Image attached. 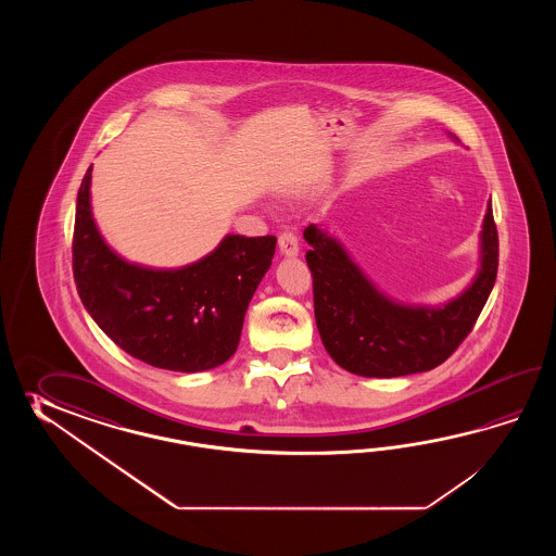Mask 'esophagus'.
<instances>
[{
  "instance_id": "obj_1",
  "label": "esophagus",
  "mask_w": 556,
  "mask_h": 556,
  "mask_svg": "<svg viewBox=\"0 0 556 556\" xmlns=\"http://www.w3.org/2000/svg\"><path fill=\"white\" fill-rule=\"evenodd\" d=\"M278 249H280L283 256H298L300 244H298V238H295L294 232H290V230L280 232V237H278Z\"/></svg>"
}]
</instances>
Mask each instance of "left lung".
<instances>
[{
	"label": "left lung",
	"mask_w": 556,
	"mask_h": 556,
	"mask_svg": "<svg viewBox=\"0 0 556 556\" xmlns=\"http://www.w3.org/2000/svg\"><path fill=\"white\" fill-rule=\"evenodd\" d=\"M304 238L319 338L331 359L355 376L397 378L443 364L471 333L495 286L498 235L491 202L479 273L463 294L438 307L405 306L381 294L342 244L318 226H307Z\"/></svg>",
	"instance_id": "8db88e82"
}]
</instances>
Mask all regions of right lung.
<instances>
[{
    "label": "right lung",
    "mask_w": 556,
    "mask_h": 556,
    "mask_svg": "<svg viewBox=\"0 0 556 556\" xmlns=\"http://www.w3.org/2000/svg\"><path fill=\"white\" fill-rule=\"evenodd\" d=\"M91 168L77 192L73 230V278L85 309L121 350L149 366L192 374L225 364L273 264L276 238L228 235L208 256L177 270L130 264L97 230Z\"/></svg>",
    "instance_id": "obj_1"
}]
</instances>
